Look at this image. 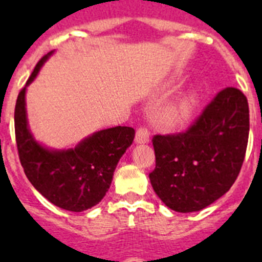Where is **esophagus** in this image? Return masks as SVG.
Wrapping results in <instances>:
<instances>
[{
  "label": "esophagus",
  "mask_w": 262,
  "mask_h": 262,
  "mask_svg": "<svg viewBox=\"0 0 262 262\" xmlns=\"http://www.w3.org/2000/svg\"><path fill=\"white\" fill-rule=\"evenodd\" d=\"M149 131H148L147 127L140 126L138 129H136V136H135V142L139 143V144H144V143L149 142Z\"/></svg>",
  "instance_id": "34e87169"
}]
</instances>
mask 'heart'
I'll use <instances>...</instances> for the list:
<instances>
[{
  "label": "heart",
  "mask_w": 262,
  "mask_h": 262,
  "mask_svg": "<svg viewBox=\"0 0 262 262\" xmlns=\"http://www.w3.org/2000/svg\"><path fill=\"white\" fill-rule=\"evenodd\" d=\"M201 98H202V93L201 90L195 89L193 92L187 94L182 101L177 103L176 106H173L168 113V120L169 123L172 124H180L184 123L185 120H187L191 117V114L194 113V110L196 108L198 103H200Z\"/></svg>",
  "instance_id": "b5f03b06"
}]
</instances>
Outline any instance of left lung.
<instances>
[{
    "label": "left lung",
    "mask_w": 262,
    "mask_h": 262,
    "mask_svg": "<svg viewBox=\"0 0 262 262\" xmlns=\"http://www.w3.org/2000/svg\"><path fill=\"white\" fill-rule=\"evenodd\" d=\"M249 135L247 97L226 88L185 133L155 135V193L169 209L193 212L230 190L239 176Z\"/></svg>",
    "instance_id": "8db88e82"
}]
</instances>
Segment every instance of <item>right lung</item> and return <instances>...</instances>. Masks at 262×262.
Wrapping results in <instances>:
<instances>
[{
	"mask_svg": "<svg viewBox=\"0 0 262 262\" xmlns=\"http://www.w3.org/2000/svg\"><path fill=\"white\" fill-rule=\"evenodd\" d=\"M52 53L39 60L18 94L14 111L18 155L25 174L41 195L60 209L81 212L101 202L107 193L118 161L133 144L135 129L122 126L101 129L64 151L39 144L27 124L25 96L26 88Z\"/></svg>",
	"mask_w": 262,
	"mask_h": 262,
	"instance_id": "add662e5",
	"label": "right lung"
}]
</instances>
